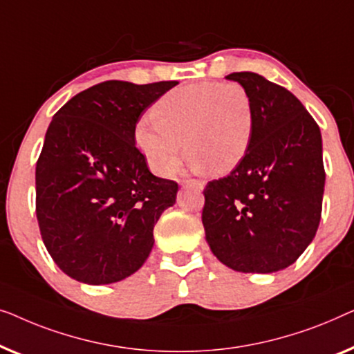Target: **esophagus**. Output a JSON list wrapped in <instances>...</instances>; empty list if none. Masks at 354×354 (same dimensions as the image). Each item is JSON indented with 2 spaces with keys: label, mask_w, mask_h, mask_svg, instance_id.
I'll return each mask as SVG.
<instances>
[{
  "label": "esophagus",
  "mask_w": 354,
  "mask_h": 354,
  "mask_svg": "<svg viewBox=\"0 0 354 354\" xmlns=\"http://www.w3.org/2000/svg\"><path fill=\"white\" fill-rule=\"evenodd\" d=\"M183 186H191V187H196V189H203L205 187V183L201 181V179H186V181H183Z\"/></svg>",
  "instance_id": "esophagus-1"
}]
</instances>
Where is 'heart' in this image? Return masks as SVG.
<instances>
[{
  "label": "heart",
  "instance_id": "1",
  "mask_svg": "<svg viewBox=\"0 0 354 354\" xmlns=\"http://www.w3.org/2000/svg\"><path fill=\"white\" fill-rule=\"evenodd\" d=\"M153 123L141 122L136 144L157 175L168 176L181 162V144L196 168L223 175L245 158L255 131V109L239 83L198 82L163 94L152 109Z\"/></svg>",
  "mask_w": 354,
  "mask_h": 354
}]
</instances>
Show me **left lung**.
Returning <instances> with one entry per match:
<instances>
[{"mask_svg":"<svg viewBox=\"0 0 354 354\" xmlns=\"http://www.w3.org/2000/svg\"><path fill=\"white\" fill-rule=\"evenodd\" d=\"M226 78L247 89L255 131L231 175L203 189L205 237L231 270L276 272L298 260L319 226L326 183L321 129L288 89L253 72Z\"/></svg>","mask_w":354,"mask_h":354,"instance_id":"8db88e82","label":"left lung"}]
</instances>
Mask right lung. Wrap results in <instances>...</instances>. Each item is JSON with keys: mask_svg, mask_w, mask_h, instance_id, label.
<instances>
[{"mask_svg": "<svg viewBox=\"0 0 354 354\" xmlns=\"http://www.w3.org/2000/svg\"><path fill=\"white\" fill-rule=\"evenodd\" d=\"M178 82L94 84L59 109L37 162V220L54 263L78 282L131 276L178 183L153 176L134 146L141 113Z\"/></svg>", "mask_w": 354, "mask_h": 354, "instance_id": "obj_1", "label": "right lung"}]
</instances>
